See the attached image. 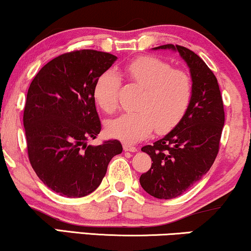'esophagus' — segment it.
<instances>
[{
    "label": "esophagus",
    "instance_id": "1",
    "mask_svg": "<svg viewBox=\"0 0 251 251\" xmlns=\"http://www.w3.org/2000/svg\"><path fill=\"white\" fill-rule=\"evenodd\" d=\"M123 150H125L126 152H137V149L135 146L128 145V144H125V145H123Z\"/></svg>",
    "mask_w": 251,
    "mask_h": 251
}]
</instances>
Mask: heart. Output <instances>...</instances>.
I'll return each mask as SVG.
<instances>
[{
	"instance_id": "obj_1",
	"label": "heart",
	"mask_w": 251,
	"mask_h": 251,
	"mask_svg": "<svg viewBox=\"0 0 251 251\" xmlns=\"http://www.w3.org/2000/svg\"><path fill=\"white\" fill-rule=\"evenodd\" d=\"M131 83L143 88L137 108L111 120L107 131L125 143H136L154 129L168 132L186 114L192 99V80L186 72L175 70L155 57H139L123 68ZM122 80L114 71H106L95 85V99L102 111L115 112Z\"/></svg>"
}]
</instances>
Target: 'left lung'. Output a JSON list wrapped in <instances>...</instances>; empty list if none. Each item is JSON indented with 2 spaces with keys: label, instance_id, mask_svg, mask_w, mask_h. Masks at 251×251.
Wrapping results in <instances>:
<instances>
[{
  "label": "left lung",
  "instance_id": "obj_1",
  "mask_svg": "<svg viewBox=\"0 0 251 251\" xmlns=\"http://www.w3.org/2000/svg\"><path fill=\"white\" fill-rule=\"evenodd\" d=\"M153 49L178 51L192 77V99L181 121L153 145L142 147L153 163L140 176V185L152 197L169 200L183 194L211 168L219 151L225 113L217 78L197 53L174 44Z\"/></svg>",
  "mask_w": 251,
  "mask_h": 251
}]
</instances>
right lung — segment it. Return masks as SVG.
Returning a JSON list of instances; mask_svg holds the SVG:
<instances>
[{"label": "right lung", "mask_w": 251, "mask_h": 251, "mask_svg": "<svg viewBox=\"0 0 251 251\" xmlns=\"http://www.w3.org/2000/svg\"><path fill=\"white\" fill-rule=\"evenodd\" d=\"M114 54L76 50L50 60L27 92L24 126L28 159L37 177L59 195L82 198L100 185L119 140L88 145L101 130L95 104L98 77L114 64Z\"/></svg>", "instance_id": "right-lung-1"}]
</instances>
